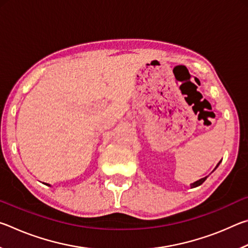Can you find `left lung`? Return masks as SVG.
Returning <instances> with one entry per match:
<instances>
[{
    "label": "left lung",
    "instance_id": "obj_1",
    "mask_svg": "<svg viewBox=\"0 0 248 248\" xmlns=\"http://www.w3.org/2000/svg\"><path fill=\"white\" fill-rule=\"evenodd\" d=\"M219 164H220V163H219ZM219 164L217 165V167L219 166ZM217 167H216V169H217ZM216 169H215V170H216ZM207 177H208V176H207ZM207 177H203V178H201V179H199V180H197V182H195L194 184L190 185V187H191V188H195V187H197V186H200V185L202 184L205 179H207Z\"/></svg>",
    "mask_w": 248,
    "mask_h": 248
}]
</instances>
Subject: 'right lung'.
I'll list each match as a JSON object with an SVG mask.
<instances>
[{"instance_id": "right-lung-1", "label": "right lung", "mask_w": 248, "mask_h": 248, "mask_svg": "<svg viewBox=\"0 0 248 248\" xmlns=\"http://www.w3.org/2000/svg\"><path fill=\"white\" fill-rule=\"evenodd\" d=\"M47 185H48V186H50V185H49V184H47Z\"/></svg>"}]
</instances>
